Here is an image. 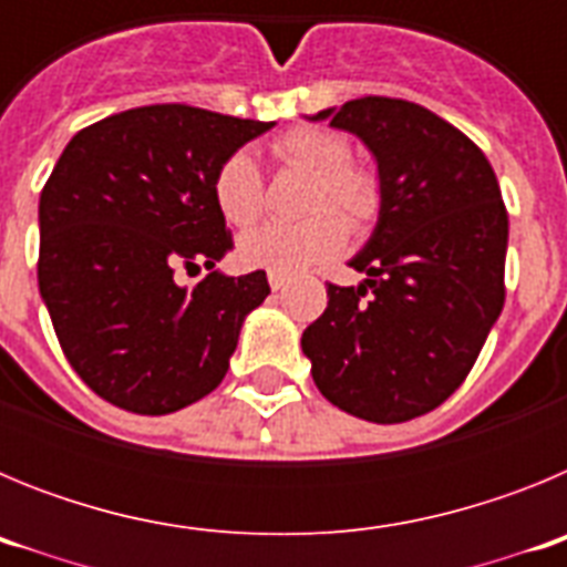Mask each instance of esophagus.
Instances as JSON below:
<instances>
[{
  "instance_id": "34e87169",
  "label": "esophagus",
  "mask_w": 567,
  "mask_h": 567,
  "mask_svg": "<svg viewBox=\"0 0 567 567\" xmlns=\"http://www.w3.org/2000/svg\"><path fill=\"white\" fill-rule=\"evenodd\" d=\"M289 284V275H284V272H269V287L275 289V292H278V289H284Z\"/></svg>"
}]
</instances>
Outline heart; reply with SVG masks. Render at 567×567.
<instances>
[{"instance_id":"obj_1","label":"heart","mask_w":567,"mask_h":567,"mask_svg":"<svg viewBox=\"0 0 567 567\" xmlns=\"http://www.w3.org/2000/svg\"><path fill=\"white\" fill-rule=\"evenodd\" d=\"M275 155L287 167L312 175L303 198L307 221L267 224L238 240V260L249 269L292 275L323 264L346 247V238L365 235L383 209L378 173L352 162V144L323 127H298L275 142ZM213 198L224 221L249 227L267 204L264 175L252 153L235 150L215 169Z\"/></svg>"}]
</instances>
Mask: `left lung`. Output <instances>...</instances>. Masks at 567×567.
<instances>
[{
	"mask_svg": "<svg viewBox=\"0 0 567 567\" xmlns=\"http://www.w3.org/2000/svg\"><path fill=\"white\" fill-rule=\"evenodd\" d=\"M372 150L383 209L300 346L320 394L369 423H405L452 398L505 303L508 213L483 150L414 102L320 110Z\"/></svg>",
	"mask_w": 567,
	"mask_h": 567,
	"instance_id": "8db88e82",
	"label": "left lung"
}]
</instances>
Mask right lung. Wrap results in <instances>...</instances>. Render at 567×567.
Listing matches in <instances>:
<instances>
[{
	"label": "right lung",
	"instance_id": "1",
	"mask_svg": "<svg viewBox=\"0 0 567 567\" xmlns=\"http://www.w3.org/2000/svg\"><path fill=\"white\" fill-rule=\"evenodd\" d=\"M275 127L189 104H150L79 130L39 198V292L64 358L102 400L169 414L221 383L267 272L229 278L213 198L229 153ZM208 278L195 288L175 268Z\"/></svg>",
	"mask_w": 567,
	"mask_h": 567
}]
</instances>
